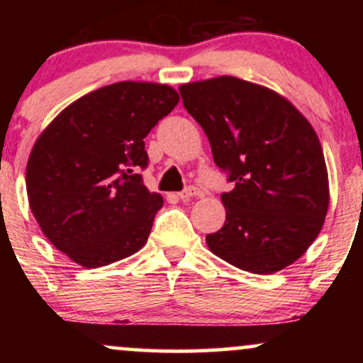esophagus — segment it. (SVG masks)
<instances>
[{
	"label": "esophagus",
	"mask_w": 363,
	"mask_h": 363,
	"mask_svg": "<svg viewBox=\"0 0 363 363\" xmlns=\"http://www.w3.org/2000/svg\"><path fill=\"white\" fill-rule=\"evenodd\" d=\"M199 194H201V193H199L198 187L189 186V187H186L184 191H181V193H179L177 196L182 199V201H184V199H191V198H193V196H199Z\"/></svg>",
	"instance_id": "34e87169"
}]
</instances>
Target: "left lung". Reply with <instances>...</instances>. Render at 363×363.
<instances>
[{
  "instance_id": "1",
  "label": "left lung",
  "mask_w": 363,
  "mask_h": 363,
  "mask_svg": "<svg viewBox=\"0 0 363 363\" xmlns=\"http://www.w3.org/2000/svg\"><path fill=\"white\" fill-rule=\"evenodd\" d=\"M179 91L205 129L216 167L234 182L220 196L227 218L206 235L208 249L249 273L290 266L319 235L329 206L314 128L278 91L235 77L182 83Z\"/></svg>"
}]
</instances>
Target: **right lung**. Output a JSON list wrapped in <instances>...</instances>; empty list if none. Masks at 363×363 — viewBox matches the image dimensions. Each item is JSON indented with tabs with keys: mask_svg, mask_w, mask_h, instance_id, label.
<instances>
[{
	"mask_svg": "<svg viewBox=\"0 0 363 363\" xmlns=\"http://www.w3.org/2000/svg\"><path fill=\"white\" fill-rule=\"evenodd\" d=\"M179 102L170 85L118 82L65 107L27 162L32 215L54 247L83 268L138 252L164 205L141 182L145 138Z\"/></svg>",
	"mask_w": 363,
	"mask_h": 363,
	"instance_id": "1",
	"label": "right lung"
}]
</instances>
